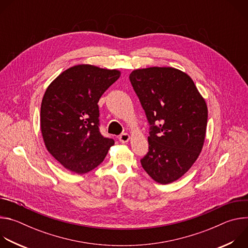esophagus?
Segmentation results:
<instances>
[{
    "instance_id": "1",
    "label": "esophagus",
    "mask_w": 248,
    "mask_h": 248,
    "mask_svg": "<svg viewBox=\"0 0 248 248\" xmlns=\"http://www.w3.org/2000/svg\"><path fill=\"white\" fill-rule=\"evenodd\" d=\"M129 138H130V136H129L128 133H122V134L119 136V140L121 141L122 143H126L127 141L129 140Z\"/></svg>"
}]
</instances>
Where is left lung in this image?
Wrapping results in <instances>:
<instances>
[{
    "mask_svg": "<svg viewBox=\"0 0 248 248\" xmlns=\"http://www.w3.org/2000/svg\"><path fill=\"white\" fill-rule=\"evenodd\" d=\"M130 83L149 124V148L140 160L151 178L167 185L179 180L198 158L208 111L193 80L173 67L136 69Z\"/></svg>",
    "mask_w": 248,
    "mask_h": 248,
    "instance_id": "obj_1",
    "label": "left lung"
}]
</instances>
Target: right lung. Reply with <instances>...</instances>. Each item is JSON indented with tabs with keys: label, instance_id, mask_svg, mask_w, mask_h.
Instances as JSON below:
<instances>
[{
	"label": "right lung",
	"instance_id": "add662e5",
	"mask_svg": "<svg viewBox=\"0 0 248 248\" xmlns=\"http://www.w3.org/2000/svg\"><path fill=\"white\" fill-rule=\"evenodd\" d=\"M120 76L116 69L78 64L47 88L41 104L42 136L47 150L66 170L90 171L115 144L100 132L98 102Z\"/></svg>",
	"mask_w": 248,
	"mask_h": 248
}]
</instances>
